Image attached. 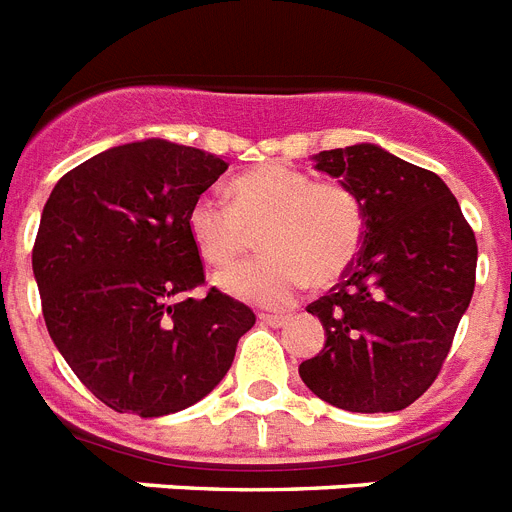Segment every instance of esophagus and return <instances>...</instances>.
<instances>
[{
  "instance_id": "esophagus-1",
  "label": "esophagus",
  "mask_w": 512,
  "mask_h": 512,
  "mask_svg": "<svg viewBox=\"0 0 512 512\" xmlns=\"http://www.w3.org/2000/svg\"><path fill=\"white\" fill-rule=\"evenodd\" d=\"M260 322H265L270 328H281L289 322V315H260Z\"/></svg>"
}]
</instances>
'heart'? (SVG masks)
<instances>
[{"mask_svg": "<svg viewBox=\"0 0 512 512\" xmlns=\"http://www.w3.org/2000/svg\"><path fill=\"white\" fill-rule=\"evenodd\" d=\"M229 200L197 197L187 216L190 236L205 263L223 268L252 242L263 255L218 273L226 294L265 307L289 304L309 281L333 283L354 265L364 242V210L341 182H315L286 163H263L236 174Z\"/></svg>", "mask_w": 512, "mask_h": 512, "instance_id": "1", "label": "heart"}]
</instances>
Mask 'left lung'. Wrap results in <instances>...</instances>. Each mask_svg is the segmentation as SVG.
Wrapping results in <instances>:
<instances>
[{"label":"left lung","mask_w":512,"mask_h":512,"mask_svg":"<svg viewBox=\"0 0 512 512\" xmlns=\"http://www.w3.org/2000/svg\"><path fill=\"white\" fill-rule=\"evenodd\" d=\"M315 169L362 203L364 242L307 307L325 349L299 364L317 398L359 414L401 411L437 380L476 283V236L448 184L372 143L322 150Z\"/></svg>","instance_id":"1"}]
</instances>
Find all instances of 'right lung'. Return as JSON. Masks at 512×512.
I'll list each match as a JSON object with an SVG mask.
<instances>
[{
    "mask_svg": "<svg viewBox=\"0 0 512 512\" xmlns=\"http://www.w3.org/2000/svg\"><path fill=\"white\" fill-rule=\"evenodd\" d=\"M229 163L169 140L117 145L62 176L41 213L33 276L46 328L119 414L182 411L216 388L255 312L205 283L187 216Z\"/></svg>",
    "mask_w": 512,
    "mask_h": 512,
    "instance_id": "obj_1",
    "label": "right lung"
}]
</instances>
